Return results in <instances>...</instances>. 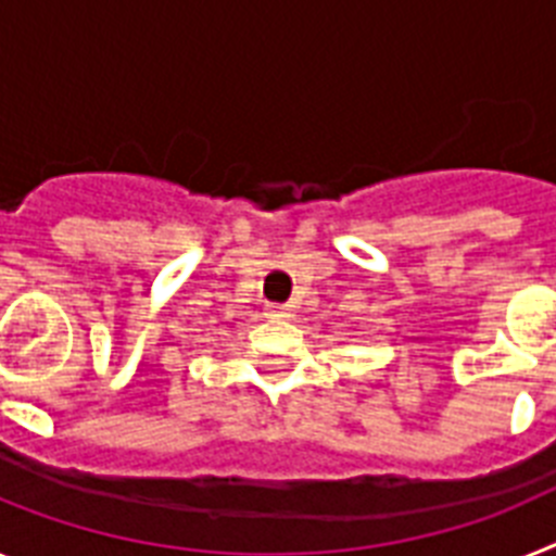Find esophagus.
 <instances>
[{"label": "esophagus", "instance_id": "34e87169", "mask_svg": "<svg viewBox=\"0 0 556 556\" xmlns=\"http://www.w3.org/2000/svg\"><path fill=\"white\" fill-rule=\"evenodd\" d=\"M268 314H270V316H286V307L277 305V302H270V305H268Z\"/></svg>", "mask_w": 556, "mask_h": 556}]
</instances>
